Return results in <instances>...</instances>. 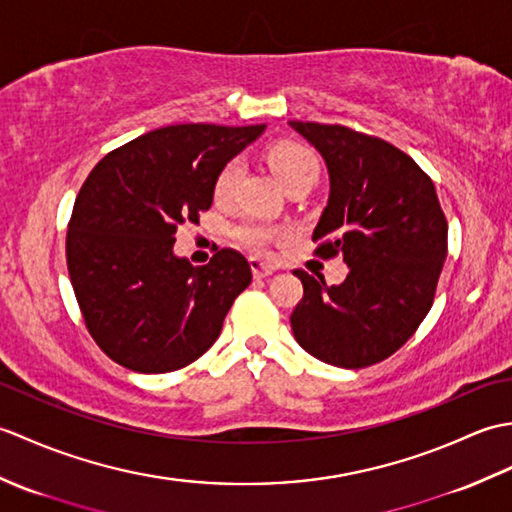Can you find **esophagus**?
I'll return each mask as SVG.
<instances>
[{"label":"esophagus","mask_w":512,"mask_h":512,"mask_svg":"<svg viewBox=\"0 0 512 512\" xmlns=\"http://www.w3.org/2000/svg\"><path fill=\"white\" fill-rule=\"evenodd\" d=\"M248 262H250V270H253V275L259 277V279L273 275L275 270H277L273 264H268V262H264V259H259V257H250Z\"/></svg>","instance_id":"1"}]
</instances>
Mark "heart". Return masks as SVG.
Here are the masks:
<instances>
[{
    "instance_id": "obj_1",
    "label": "heart",
    "mask_w": 512,
    "mask_h": 512,
    "mask_svg": "<svg viewBox=\"0 0 512 512\" xmlns=\"http://www.w3.org/2000/svg\"><path fill=\"white\" fill-rule=\"evenodd\" d=\"M268 165L273 169L277 180L284 184L288 191L290 187L301 182H317L319 178V158L314 156V151L306 145L295 143V140H281L273 149L268 151ZM239 167L237 160H228L226 165L217 171L215 182H213V195L215 200L226 202L235 191V184L239 180ZM233 237L239 244L253 250H264L273 239L277 237V228L255 224V222H244L233 228Z\"/></svg>"
}]
</instances>
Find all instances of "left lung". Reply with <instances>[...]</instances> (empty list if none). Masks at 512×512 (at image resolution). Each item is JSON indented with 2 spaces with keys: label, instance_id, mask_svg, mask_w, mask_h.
<instances>
[{
  "label": "left lung",
  "instance_id": "obj_1",
  "mask_svg": "<svg viewBox=\"0 0 512 512\" xmlns=\"http://www.w3.org/2000/svg\"><path fill=\"white\" fill-rule=\"evenodd\" d=\"M290 127L330 173L314 253L341 255L350 266L339 286L295 270L303 297L292 310V334L323 363L369 367L405 345L431 310L447 259V217L431 178L387 140L343 125Z\"/></svg>",
  "mask_w": 512,
  "mask_h": 512
}]
</instances>
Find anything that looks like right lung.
Here are the masks:
<instances>
[{"label": "right lung", "mask_w": 512, "mask_h": 512, "mask_svg": "<svg viewBox=\"0 0 512 512\" xmlns=\"http://www.w3.org/2000/svg\"><path fill=\"white\" fill-rule=\"evenodd\" d=\"M264 125H169L110 151L76 195L65 257L88 332L132 372L187 367L215 343L253 273L222 248L206 266L173 255L176 231L211 209L213 182Z\"/></svg>", "instance_id": "obj_1"}]
</instances>
